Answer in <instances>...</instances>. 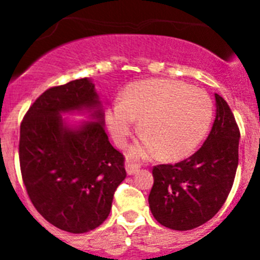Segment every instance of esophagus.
I'll list each match as a JSON object with an SVG mask.
<instances>
[{"instance_id":"1","label":"esophagus","mask_w":260,"mask_h":260,"mask_svg":"<svg viewBox=\"0 0 260 260\" xmlns=\"http://www.w3.org/2000/svg\"><path fill=\"white\" fill-rule=\"evenodd\" d=\"M125 168H126V173H127L128 176H133V174H135L138 171H139V165L135 164V162H127Z\"/></svg>"}]
</instances>
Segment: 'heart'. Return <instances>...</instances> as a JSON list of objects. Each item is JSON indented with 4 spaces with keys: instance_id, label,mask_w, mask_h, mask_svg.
Returning <instances> with one entry per match:
<instances>
[{
    "instance_id": "heart-1",
    "label": "heart",
    "mask_w": 260,
    "mask_h": 260,
    "mask_svg": "<svg viewBox=\"0 0 260 260\" xmlns=\"http://www.w3.org/2000/svg\"><path fill=\"white\" fill-rule=\"evenodd\" d=\"M213 105L203 89L171 79H147L130 83L121 102L107 109V126L117 146L122 147L139 121L144 134L130 156L147 158L157 153L180 160L199 146L210 127Z\"/></svg>"
}]
</instances>
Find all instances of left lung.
<instances>
[{
	"instance_id": "8db88e82",
	"label": "left lung",
	"mask_w": 260,
	"mask_h": 260,
	"mask_svg": "<svg viewBox=\"0 0 260 260\" xmlns=\"http://www.w3.org/2000/svg\"><path fill=\"white\" fill-rule=\"evenodd\" d=\"M215 99L216 118L203 146L186 160L152 169L151 212L173 231H190L212 219L233 186L240 130L228 103L217 93Z\"/></svg>"
}]
</instances>
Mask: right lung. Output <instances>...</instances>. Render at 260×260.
I'll use <instances>...</instances> for the list:
<instances>
[{
  "label": "right lung",
  "instance_id": "add662e5",
  "mask_svg": "<svg viewBox=\"0 0 260 260\" xmlns=\"http://www.w3.org/2000/svg\"><path fill=\"white\" fill-rule=\"evenodd\" d=\"M88 113L69 125L65 113ZM102 102L88 78L52 87L29 107L20 123L19 161L27 194L47 221L86 233L109 216L125 180L123 155L109 143Z\"/></svg>",
  "mask_w": 260,
  "mask_h": 260
}]
</instances>
